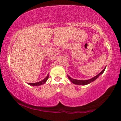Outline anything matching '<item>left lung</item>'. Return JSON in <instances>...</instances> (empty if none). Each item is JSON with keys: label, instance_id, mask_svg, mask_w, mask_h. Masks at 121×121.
I'll use <instances>...</instances> for the list:
<instances>
[{"label": "left lung", "instance_id": "1", "mask_svg": "<svg viewBox=\"0 0 121 121\" xmlns=\"http://www.w3.org/2000/svg\"><path fill=\"white\" fill-rule=\"evenodd\" d=\"M105 68H106V67H105V68H104L103 70H102V71H101L100 73H99V74H98L97 76H95V77H93V78H91V79H89V80H76V79H73V78H71V77H70V76H69L68 75V78L70 80V81H71L73 84H76V85H85L89 84H90V83H91V82L95 81V80H96V79L98 78V77H99L100 75L103 74L104 72L105 71Z\"/></svg>", "mask_w": 121, "mask_h": 121}]
</instances>
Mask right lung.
<instances>
[{
    "mask_svg": "<svg viewBox=\"0 0 121 121\" xmlns=\"http://www.w3.org/2000/svg\"><path fill=\"white\" fill-rule=\"evenodd\" d=\"M48 77H49V74L47 75V76L45 77L44 80H43L42 81L37 82H35V83H28V84L32 86H40L41 85H43L44 84H45L46 82V81H47V80L48 79Z\"/></svg>",
    "mask_w": 121,
    "mask_h": 121,
    "instance_id": "obj_1",
    "label": "right lung"
}]
</instances>
